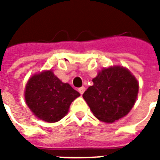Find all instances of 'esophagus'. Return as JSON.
Masks as SVG:
<instances>
[{"label": "esophagus", "mask_w": 160, "mask_h": 160, "mask_svg": "<svg viewBox=\"0 0 160 160\" xmlns=\"http://www.w3.org/2000/svg\"><path fill=\"white\" fill-rule=\"evenodd\" d=\"M84 91H85V88L83 87V86H82V87H80L79 89H78V92L81 93V94H83V92H84Z\"/></svg>", "instance_id": "34e87169"}]
</instances>
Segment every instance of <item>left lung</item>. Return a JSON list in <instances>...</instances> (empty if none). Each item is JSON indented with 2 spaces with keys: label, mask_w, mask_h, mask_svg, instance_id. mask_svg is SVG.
Returning a JSON list of instances; mask_svg holds the SVG:
<instances>
[{
  "label": "left lung",
  "mask_w": 160,
  "mask_h": 160,
  "mask_svg": "<svg viewBox=\"0 0 160 160\" xmlns=\"http://www.w3.org/2000/svg\"><path fill=\"white\" fill-rule=\"evenodd\" d=\"M92 82L83 98L98 119L113 123L129 113L136 102L139 84L127 68L120 66L103 68Z\"/></svg>",
  "instance_id": "8db88e82"
}]
</instances>
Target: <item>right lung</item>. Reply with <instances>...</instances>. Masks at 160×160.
Wrapping results in <instances>:
<instances>
[{
    "label": "right lung",
    "instance_id": "add662e5",
    "mask_svg": "<svg viewBox=\"0 0 160 160\" xmlns=\"http://www.w3.org/2000/svg\"><path fill=\"white\" fill-rule=\"evenodd\" d=\"M80 96L69 83L61 82L52 70L42 71L29 78L25 90L27 105L34 116L48 123L62 119L71 102Z\"/></svg>",
    "mask_w": 160,
    "mask_h": 160
}]
</instances>
